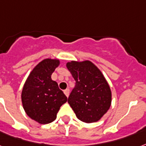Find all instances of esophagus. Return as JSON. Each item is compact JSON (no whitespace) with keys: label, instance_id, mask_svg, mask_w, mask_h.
I'll return each mask as SVG.
<instances>
[{"label":"esophagus","instance_id":"obj_1","mask_svg":"<svg viewBox=\"0 0 146 146\" xmlns=\"http://www.w3.org/2000/svg\"><path fill=\"white\" fill-rule=\"evenodd\" d=\"M63 92H64V93H65V95L68 97L69 95H70V90H69V89H66V90H65Z\"/></svg>","mask_w":146,"mask_h":146}]
</instances>
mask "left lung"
Masks as SVG:
<instances>
[{"label":"left lung","mask_w":146,"mask_h":146,"mask_svg":"<svg viewBox=\"0 0 146 146\" xmlns=\"http://www.w3.org/2000/svg\"><path fill=\"white\" fill-rule=\"evenodd\" d=\"M76 81L68 103L76 117L86 123L97 122L111 106L112 93L102 72L91 61L66 63Z\"/></svg>","instance_id":"obj_1"}]
</instances>
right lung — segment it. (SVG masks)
Listing matches in <instances>:
<instances>
[{
  "label": "right lung",
  "instance_id": "obj_1",
  "mask_svg": "<svg viewBox=\"0 0 146 146\" xmlns=\"http://www.w3.org/2000/svg\"><path fill=\"white\" fill-rule=\"evenodd\" d=\"M60 65L57 59H45L33 69L21 93L22 104L27 115L40 124L56 119L60 108L67 97L52 80L51 75Z\"/></svg>",
  "mask_w": 146,
  "mask_h": 146
}]
</instances>
